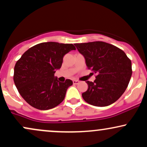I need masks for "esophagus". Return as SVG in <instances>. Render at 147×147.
Returning a JSON list of instances; mask_svg holds the SVG:
<instances>
[{
  "label": "esophagus",
  "instance_id": "1",
  "mask_svg": "<svg viewBox=\"0 0 147 147\" xmlns=\"http://www.w3.org/2000/svg\"><path fill=\"white\" fill-rule=\"evenodd\" d=\"M72 82H73V84H78L79 83V81H78V80H73V81H72Z\"/></svg>",
  "mask_w": 147,
  "mask_h": 147
}]
</instances>
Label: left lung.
<instances>
[{
  "label": "left lung",
  "instance_id": "8db88e82",
  "mask_svg": "<svg viewBox=\"0 0 147 147\" xmlns=\"http://www.w3.org/2000/svg\"><path fill=\"white\" fill-rule=\"evenodd\" d=\"M75 45L84 55L88 68L96 74L94 82H86L88 88L82 93L84 101L100 107L116 102L126 90L132 75L131 61L125 52L103 41Z\"/></svg>",
  "mask_w": 147,
  "mask_h": 147
}]
</instances>
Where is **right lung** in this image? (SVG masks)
<instances>
[{
	"label": "right lung",
	"mask_w": 147,
	"mask_h": 147,
	"mask_svg": "<svg viewBox=\"0 0 147 147\" xmlns=\"http://www.w3.org/2000/svg\"><path fill=\"white\" fill-rule=\"evenodd\" d=\"M72 44L46 42L34 45L23 53L14 66V82L21 97L35 109L48 110L63 101L70 79L55 78L63 56L75 50Z\"/></svg>",
	"instance_id": "obj_1"
}]
</instances>
